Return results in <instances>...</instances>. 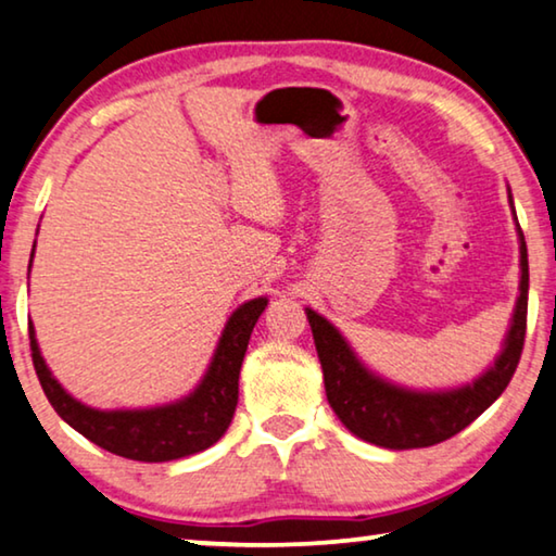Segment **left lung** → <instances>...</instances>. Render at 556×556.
Segmentation results:
<instances>
[{
	"label": "left lung",
	"mask_w": 556,
	"mask_h": 556,
	"mask_svg": "<svg viewBox=\"0 0 556 556\" xmlns=\"http://www.w3.org/2000/svg\"><path fill=\"white\" fill-rule=\"evenodd\" d=\"M509 203L516 222L511 189ZM516 237H519V296H516L502 353L479 378L466 386L416 390L390 382L357 357L345 334L330 319L304 307L319 365H323L327 401L350 433L390 451L426 448L464 431L504 393L519 365L523 332H527L529 260L519 222H516Z\"/></svg>",
	"instance_id": "obj_1"
}]
</instances>
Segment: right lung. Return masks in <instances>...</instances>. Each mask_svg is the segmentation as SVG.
<instances>
[{"label":"right lung","instance_id":"obj_1","mask_svg":"<svg viewBox=\"0 0 556 556\" xmlns=\"http://www.w3.org/2000/svg\"><path fill=\"white\" fill-rule=\"evenodd\" d=\"M33 256H29V269H33ZM267 304V296H254L239 304L226 319L199 386L178 401L151 405V408L100 410L77 401L47 367L37 345L35 327L29 323L33 363L54 413L100 448L130 460H146V464L186 458L211 448L229 428L239 401V372L249 338Z\"/></svg>","mask_w":556,"mask_h":556}]
</instances>
